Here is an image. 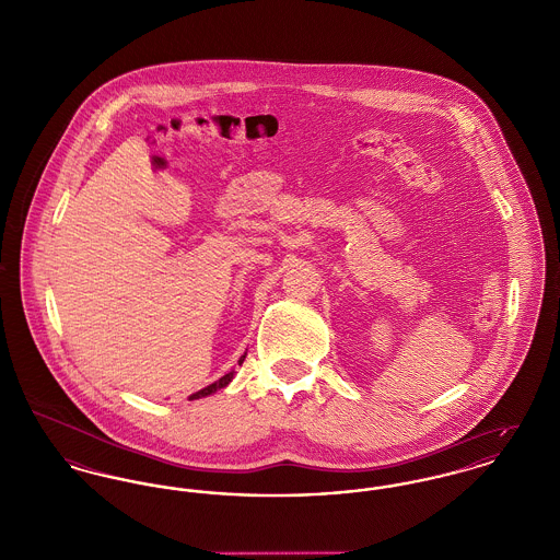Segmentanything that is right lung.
Masks as SVG:
<instances>
[{"mask_svg": "<svg viewBox=\"0 0 560 560\" xmlns=\"http://www.w3.org/2000/svg\"><path fill=\"white\" fill-rule=\"evenodd\" d=\"M244 359H246V352L240 357V361H237V365H242L244 363ZM233 375H235V370H231L229 373H224L223 377H219L217 382H212L210 386H206V388H201V390H197V393H192L188 399L192 401V399H201V397H208V395H214L217 390H221L224 388L231 380H233Z\"/></svg>", "mask_w": 560, "mask_h": 560, "instance_id": "1", "label": "right lung"}]
</instances>
